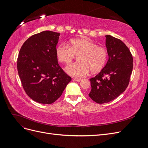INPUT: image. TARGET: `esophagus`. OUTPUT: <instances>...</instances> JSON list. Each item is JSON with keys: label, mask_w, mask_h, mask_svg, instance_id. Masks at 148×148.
I'll list each match as a JSON object with an SVG mask.
<instances>
[{"label": "esophagus", "mask_w": 148, "mask_h": 148, "mask_svg": "<svg viewBox=\"0 0 148 148\" xmlns=\"http://www.w3.org/2000/svg\"><path fill=\"white\" fill-rule=\"evenodd\" d=\"M73 79L76 82H81L82 80V79H81V78H74Z\"/></svg>", "instance_id": "esophagus-1"}]
</instances>
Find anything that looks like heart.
<instances>
[{
  "label": "heart",
  "mask_w": 148,
  "mask_h": 148,
  "mask_svg": "<svg viewBox=\"0 0 148 148\" xmlns=\"http://www.w3.org/2000/svg\"><path fill=\"white\" fill-rule=\"evenodd\" d=\"M57 60L66 65L71 64L75 57H78V63L68 66L66 72L74 77H83L89 71L96 73L100 71L108 60V51L91 39L82 38L71 39L70 46L65 43L60 44L56 47Z\"/></svg>",
  "instance_id": "obj_1"
}]
</instances>
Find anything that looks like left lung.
Wrapping results in <instances>:
<instances>
[{"mask_svg":"<svg viewBox=\"0 0 148 148\" xmlns=\"http://www.w3.org/2000/svg\"><path fill=\"white\" fill-rule=\"evenodd\" d=\"M109 60L101 72L90 79L91 99L98 104L115 99L127 89L133 70V56L121 40L106 35Z\"/></svg>","mask_w":148,"mask_h":148,"instance_id":"8db88e82","label":"left lung"}]
</instances>
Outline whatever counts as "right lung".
<instances>
[{
    "label": "right lung",
    "instance_id": "right-lung-1",
    "mask_svg": "<svg viewBox=\"0 0 148 148\" xmlns=\"http://www.w3.org/2000/svg\"><path fill=\"white\" fill-rule=\"evenodd\" d=\"M59 33L44 31L31 36L22 45L17 69L22 86L31 99L51 104L71 80L58 64L56 55Z\"/></svg>",
    "mask_w": 148,
    "mask_h": 148
}]
</instances>
